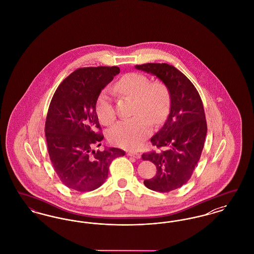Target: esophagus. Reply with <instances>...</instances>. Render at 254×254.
<instances>
[{
    "label": "esophagus",
    "mask_w": 254,
    "mask_h": 254,
    "mask_svg": "<svg viewBox=\"0 0 254 254\" xmlns=\"http://www.w3.org/2000/svg\"><path fill=\"white\" fill-rule=\"evenodd\" d=\"M127 155H128V156H132V157L134 158H137V159H140V158H141V154L138 153V152H136V151H128V152H127Z\"/></svg>",
    "instance_id": "34e87169"
}]
</instances>
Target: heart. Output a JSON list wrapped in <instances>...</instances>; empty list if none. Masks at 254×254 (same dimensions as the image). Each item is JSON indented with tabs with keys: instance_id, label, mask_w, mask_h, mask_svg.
Returning <instances> with one entry per match:
<instances>
[{
	"instance_id": "obj_1",
	"label": "heart",
	"mask_w": 254,
	"mask_h": 254,
	"mask_svg": "<svg viewBox=\"0 0 254 254\" xmlns=\"http://www.w3.org/2000/svg\"><path fill=\"white\" fill-rule=\"evenodd\" d=\"M115 93L134 100L132 118L117 123L109 129L111 144L124 148L140 147L151 133V123L159 125L165 120L169 109L168 86L161 81L149 82L142 73H127L112 87ZM96 113L102 124L109 126L116 119L111 92L103 90L97 98Z\"/></svg>"
}]
</instances>
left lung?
Here are the masks:
<instances>
[{
  "mask_svg": "<svg viewBox=\"0 0 254 254\" xmlns=\"http://www.w3.org/2000/svg\"><path fill=\"white\" fill-rule=\"evenodd\" d=\"M135 68L155 75L169 88V116L150 140L162 149L144 153L142 158L157 169L153 178L144 181L145 187L169 192L190 179L200 160L207 130L204 106L193 84L173 65L147 63L137 64Z\"/></svg>",
  "mask_w": 254,
  "mask_h": 254,
  "instance_id": "1",
  "label": "left lung"
}]
</instances>
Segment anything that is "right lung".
<instances>
[{"instance_id":"right-lung-1","label":"right lung","mask_w":254,"mask_h":254,"mask_svg":"<svg viewBox=\"0 0 254 254\" xmlns=\"http://www.w3.org/2000/svg\"><path fill=\"white\" fill-rule=\"evenodd\" d=\"M119 73L118 66L79 68L61 83L51 99L45 126L49 158L62 183L74 190L101 187L111 162L125 155L116 147L93 149L104 139L97 98Z\"/></svg>"}]
</instances>
